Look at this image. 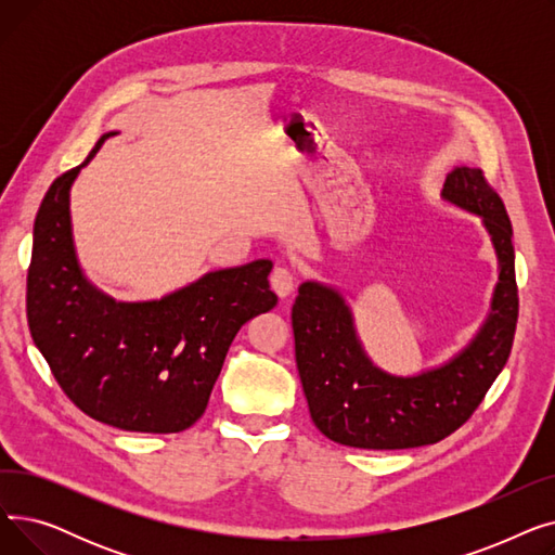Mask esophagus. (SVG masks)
I'll return each instance as SVG.
<instances>
[{
	"instance_id": "34e87169",
	"label": "esophagus",
	"mask_w": 555,
	"mask_h": 555,
	"mask_svg": "<svg viewBox=\"0 0 555 555\" xmlns=\"http://www.w3.org/2000/svg\"><path fill=\"white\" fill-rule=\"evenodd\" d=\"M295 283H297V279L287 268H274V272L270 274V285L281 299H287L289 295H293Z\"/></svg>"
}]
</instances>
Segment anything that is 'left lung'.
<instances>
[{"label":"left lung","mask_w":555,"mask_h":555,"mask_svg":"<svg viewBox=\"0 0 555 555\" xmlns=\"http://www.w3.org/2000/svg\"><path fill=\"white\" fill-rule=\"evenodd\" d=\"M443 197L483 218L500 256L492 312L473 344L441 369L393 377L375 369L353 317L331 287L304 283L293 306L295 356L310 418L331 441L362 450H406L443 441L468 421L511 356L519 297L513 224L481 168H454Z\"/></svg>","instance_id":"8db88e82"}]
</instances>
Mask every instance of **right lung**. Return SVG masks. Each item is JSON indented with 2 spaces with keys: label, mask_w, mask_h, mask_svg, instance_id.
Instances as JSON below:
<instances>
[{
  "label": "right lung",
  "mask_w": 555,
  "mask_h": 555,
  "mask_svg": "<svg viewBox=\"0 0 555 555\" xmlns=\"http://www.w3.org/2000/svg\"><path fill=\"white\" fill-rule=\"evenodd\" d=\"M80 166L53 180L36 216L28 331L82 414L124 431H184L207 410L233 337L276 306L272 262L211 272L162 301L116 304L76 262L69 189Z\"/></svg>",
  "instance_id": "obj_1"
}]
</instances>
